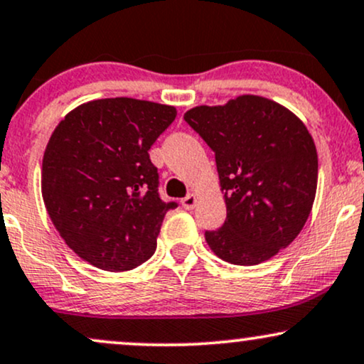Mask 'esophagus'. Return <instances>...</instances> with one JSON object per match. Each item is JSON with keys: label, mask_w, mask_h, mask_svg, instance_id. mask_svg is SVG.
Wrapping results in <instances>:
<instances>
[{"label": "esophagus", "mask_w": 364, "mask_h": 364, "mask_svg": "<svg viewBox=\"0 0 364 364\" xmlns=\"http://www.w3.org/2000/svg\"><path fill=\"white\" fill-rule=\"evenodd\" d=\"M181 205H183V207H185L186 210H193L195 205H196V195H193V193L186 195L185 198L181 200Z\"/></svg>", "instance_id": "34e87169"}]
</instances>
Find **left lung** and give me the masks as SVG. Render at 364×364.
I'll return each instance as SVG.
<instances>
[{"mask_svg": "<svg viewBox=\"0 0 364 364\" xmlns=\"http://www.w3.org/2000/svg\"><path fill=\"white\" fill-rule=\"evenodd\" d=\"M185 122L215 152L225 191V222L205 230L210 249L239 266L271 259L300 234L314 205L318 161L307 127L252 95L191 108Z\"/></svg>", "mask_w": 364, "mask_h": 364, "instance_id": "left-lung-1", "label": "left lung"}]
</instances>
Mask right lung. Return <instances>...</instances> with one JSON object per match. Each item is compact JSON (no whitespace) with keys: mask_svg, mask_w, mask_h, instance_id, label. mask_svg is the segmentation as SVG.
Listing matches in <instances>:
<instances>
[{"mask_svg":"<svg viewBox=\"0 0 364 364\" xmlns=\"http://www.w3.org/2000/svg\"><path fill=\"white\" fill-rule=\"evenodd\" d=\"M176 108L134 98L85 103L64 117L47 144L42 196L49 217L81 259L129 271L156 251L168 210L149 149Z\"/></svg>","mask_w":364,"mask_h":364,"instance_id":"obj_1","label":"right lung"}]
</instances>
